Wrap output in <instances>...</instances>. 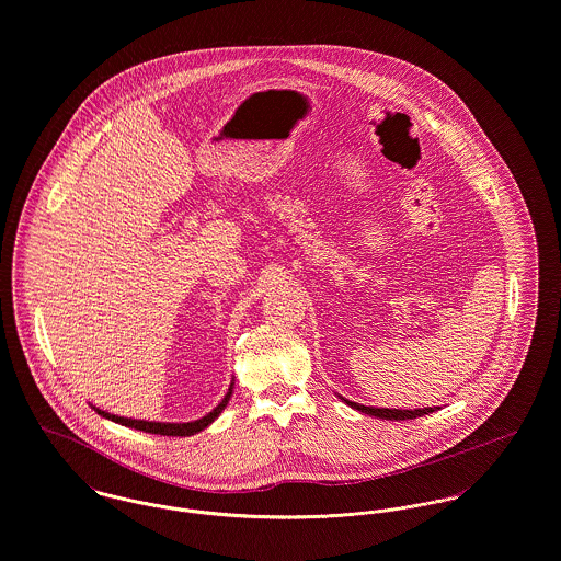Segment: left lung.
I'll list each match as a JSON object with an SVG mask.
<instances>
[{"label": "left lung", "instance_id": "1", "mask_svg": "<svg viewBox=\"0 0 561 561\" xmlns=\"http://www.w3.org/2000/svg\"><path fill=\"white\" fill-rule=\"evenodd\" d=\"M346 404H351L353 409L366 413V415H373V417H380V420H415V417H422V415H428L433 413L435 409L428 407V409H415V411H402V409H373V407H364V404H357V402H351L346 400Z\"/></svg>", "mask_w": 561, "mask_h": 561}]
</instances>
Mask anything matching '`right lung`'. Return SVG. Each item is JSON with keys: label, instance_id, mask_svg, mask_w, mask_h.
Masks as SVG:
<instances>
[{"label": "right lung", "instance_id": "obj_1", "mask_svg": "<svg viewBox=\"0 0 561 561\" xmlns=\"http://www.w3.org/2000/svg\"><path fill=\"white\" fill-rule=\"evenodd\" d=\"M230 396H232V385H230V389H228L226 398H224V400H221V402H219V404H217L208 415H204V417H202V420H197V422H187V424H161V422L128 420V417H118V415L105 413V411H101V409H96V411H99V415H103V417H107V420H112V422H116V424H123V426L135 428V431H144V433H150V435L191 436L195 435V433H199V431H204L208 424H213V422H215V417L226 409V404H228Z\"/></svg>", "mask_w": 561, "mask_h": 561}]
</instances>
